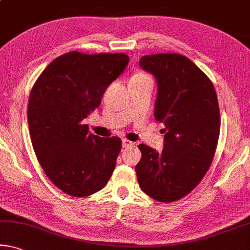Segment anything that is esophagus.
I'll return each instance as SVG.
<instances>
[{
    "mask_svg": "<svg viewBox=\"0 0 250 250\" xmlns=\"http://www.w3.org/2000/svg\"><path fill=\"white\" fill-rule=\"evenodd\" d=\"M133 146V142L126 139H122V148H129V146Z\"/></svg>",
    "mask_w": 250,
    "mask_h": 250,
    "instance_id": "1",
    "label": "esophagus"
}]
</instances>
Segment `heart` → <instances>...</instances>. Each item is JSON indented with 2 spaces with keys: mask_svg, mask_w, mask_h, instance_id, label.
Listing matches in <instances>:
<instances>
[{
  "mask_svg": "<svg viewBox=\"0 0 250 250\" xmlns=\"http://www.w3.org/2000/svg\"><path fill=\"white\" fill-rule=\"evenodd\" d=\"M137 75H145V74H137Z\"/></svg>",
  "mask_w": 250,
  "mask_h": 250,
  "instance_id": "b5f03b06",
  "label": "heart"
}]
</instances>
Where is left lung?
I'll use <instances>...</instances> for the list:
<instances>
[{"mask_svg": "<svg viewBox=\"0 0 250 250\" xmlns=\"http://www.w3.org/2000/svg\"><path fill=\"white\" fill-rule=\"evenodd\" d=\"M139 64L156 79L154 119L166 125L162 151L139 145L140 188L152 199L172 203L196 188L210 167L220 131L211 81L187 57L145 55Z\"/></svg>", "mask_w": 250, "mask_h": 250, "instance_id": "1", "label": "left lung"}]
</instances>
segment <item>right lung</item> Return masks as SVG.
I'll list each match as a JSON object with an SVG mask.
<instances>
[{
  "label": "right lung",
  "mask_w": 250,
  "mask_h": 250,
  "mask_svg": "<svg viewBox=\"0 0 250 250\" xmlns=\"http://www.w3.org/2000/svg\"><path fill=\"white\" fill-rule=\"evenodd\" d=\"M129 63L125 53L61 55L31 90L27 124L39 164L63 192L85 197L106 185L121 150L118 137L100 138L82 125Z\"/></svg>",
  "instance_id": "add662e5"
}]
</instances>
